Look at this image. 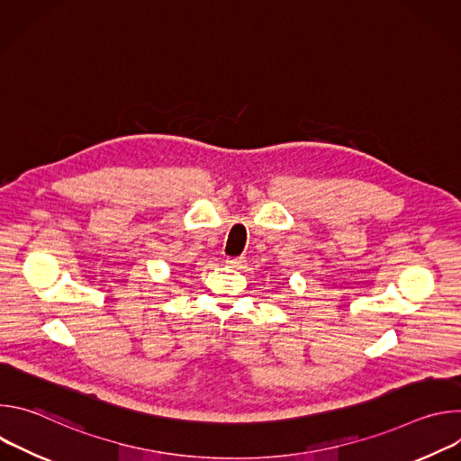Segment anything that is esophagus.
Wrapping results in <instances>:
<instances>
[{
    "mask_svg": "<svg viewBox=\"0 0 461 461\" xmlns=\"http://www.w3.org/2000/svg\"><path fill=\"white\" fill-rule=\"evenodd\" d=\"M226 265H228L230 268L240 270V268H244V265H246V260H244V257H233V258H228V260H226Z\"/></svg>",
    "mask_w": 461,
    "mask_h": 461,
    "instance_id": "obj_1",
    "label": "esophagus"
}]
</instances>
